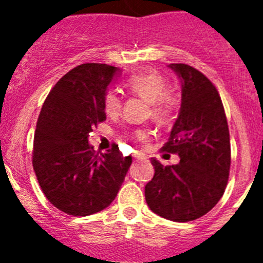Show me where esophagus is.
I'll use <instances>...</instances> for the list:
<instances>
[{
	"label": "esophagus",
	"instance_id": "obj_1",
	"mask_svg": "<svg viewBox=\"0 0 263 263\" xmlns=\"http://www.w3.org/2000/svg\"><path fill=\"white\" fill-rule=\"evenodd\" d=\"M133 157H134V159H137V160H139V159H145V155L142 154V153H138V152H136L133 154Z\"/></svg>",
	"mask_w": 263,
	"mask_h": 263
}]
</instances>
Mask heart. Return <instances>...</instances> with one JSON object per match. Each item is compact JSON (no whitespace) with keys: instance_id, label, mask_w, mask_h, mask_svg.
Returning a JSON list of instances; mask_svg holds the SVG:
<instances>
[{"instance_id":"heart-1","label":"heart","mask_w":263,"mask_h":263,"mask_svg":"<svg viewBox=\"0 0 263 263\" xmlns=\"http://www.w3.org/2000/svg\"><path fill=\"white\" fill-rule=\"evenodd\" d=\"M124 85L129 93L136 95L150 103V111H152L153 118L160 122L168 120L179 105V96L173 90L167 89L166 78L157 71H143L133 73L125 79ZM103 104L104 110L109 117H116L120 115L122 103L116 90H106ZM134 137L138 141H145L148 137V133L146 130H137Z\"/></svg>"}]
</instances>
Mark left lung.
<instances>
[{
    "label": "left lung",
    "mask_w": 263,
    "mask_h": 263,
    "mask_svg": "<svg viewBox=\"0 0 263 263\" xmlns=\"http://www.w3.org/2000/svg\"><path fill=\"white\" fill-rule=\"evenodd\" d=\"M182 83V104L164 152L180 162L163 166L146 184L148 208L171 221H192L210 212L224 195L231 168V141L224 106L215 85L196 68L170 64Z\"/></svg>",
    "instance_id": "obj_1"
}]
</instances>
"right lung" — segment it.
Here are the masks:
<instances>
[{
	"instance_id": "right-lung-1",
	"label": "right lung",
	"mask_w": 263,
	"mask_h": 263,
	"mask_svg": "<svg viewBox=\"0 0 263 263\" xmlns=\"http://www.w3.org/2000/svg\"><path fill=\"white\" fill-rule=\"evenodd\" d=\"M121 69L85 63L66 73L51 89L36 122L32 166L48 201L72 216L105 210L124 183L132 157L118 145L95 154L92 127L105 121L104 95Z\"/></svg>"
}]
</instances>
